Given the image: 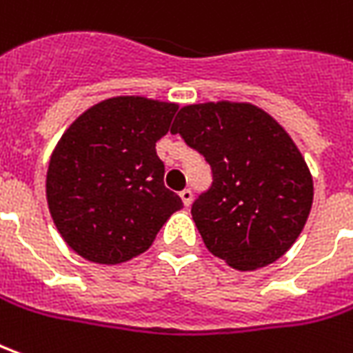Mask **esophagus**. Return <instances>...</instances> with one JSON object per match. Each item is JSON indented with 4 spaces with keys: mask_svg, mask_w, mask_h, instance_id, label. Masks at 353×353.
Wrapping results in <instances>:
<instances>
[{
    "mask_svg": "<svg viewBox=\"0 0 353 353\" xmlns=\"http://www.w3.org/2000/svg\"><path fill=\"white\" fill-rule=\"evenodd\" d=\"M179 196H181V201H183L185 206H191V202H193V191H191V189H183V191L179 193Z\"/></svg>",
    "mask_w": 353,
    "mask_h": 353,
    "instance_id": "34e87169",
    "label": "esophagus"
}]
</instances>
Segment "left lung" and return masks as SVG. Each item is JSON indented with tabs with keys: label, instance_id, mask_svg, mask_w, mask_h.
<instances>
[{
	"label": "left lung",
	"instance_id": "obj_1",
	"mask_svg": "<svg viewBox=\"0 0 353 353\" xmlns=\"http://www.w3.org/2000/svg\"><path fill=\"white\" fill-rule=\"evenodd\" d=\"M172 134L201 152L212 185L191 206L206 248L235 270H258L302 233L314 181L290 135L248 103H204L177 112Z\"/></svg>",
	"mask_w": 353,
	"mask_h": 353
}]
</instances>
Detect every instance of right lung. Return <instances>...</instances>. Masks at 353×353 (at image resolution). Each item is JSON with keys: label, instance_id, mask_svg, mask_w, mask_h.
Instances as JSON below:
<instances>
[{"label": "right lung", "instance_id": "add662e5", "mask_svg": "<svg viewBox=\"0 0 353 353\" xmlns=\"http://www.w3.org/2000/svg\"><path fill=\"white\" fill-rule=\"evenodd\" d=\"M177 105L112 97L88 108L51 154L46 193L66 245L95 263H122L145 252L183 206L164 187L157 141Z\"/></svg>", "mask_w": 353, "mask_h": 353}]
</instances>
